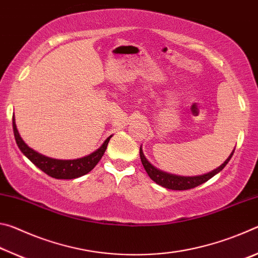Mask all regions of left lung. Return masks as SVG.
Instances as JSON below:
<instances>
[{"label":"left lung","mask_w":258,"mask_h":258,"mask_svg":"<svg viewBox=\"0 0 258 258\" xmlns=\"http://www.w3.org/2000/svg\"><path fill=\"white\" fill-rule=\"evenodd\" d=\"M234 150L232 151V154L229 156V158L226 159L223 164H222L220 167L214 169L213 172L204 174V175H199V176H177V175H173V174H168L165 173L163 171H159L157 169L155 166H152L148 159L143 155V151L141 148H140V158H141L142 165L145 167L146 172L148 173V175L150 176L152 181H155L157 184H159L161 186L166 187V189H171V190H189L192 189V187H196L203 183L207 182L209 178H212L214 175H216L217 173H220L222 169H223L226 164L229 163L231 157H232Z\"/></svg>","instance_id":"8db88e82"}]
</instances>
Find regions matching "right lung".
Instances as JSON below:
<instances>
[{"mask_svg": "<svg viewBox=\"0 0 258 258\" xmlns=\"http://www.w3.org/2000/svg\"><path fill=\"white\" fill-rule=\"evenodd\" d=\"M12 127H14L16 142L21 152H23L35 166H37L41 171H43L51 177L61 178V180H72V178L83 176L92 171L95 167V165H97L100 159L102 158L104 151L107 149L109 140L111 138L109 137L97 151L92 152V154L89 156L74 160H60L49 158V157L38 154V152L33 150L32 148H29L26 145L23 141V139L20 138L18 130H17L15 117L12 118Z\"/></svg>", "mask_w": 258, "mask_h": 258, "instance_id": "obj_1", "label": "right lung"}]
</instances>
